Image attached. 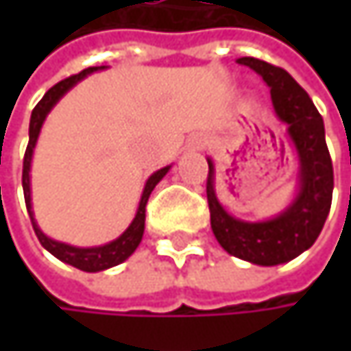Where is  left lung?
<instances>
[{
  "mask_svg": "<svg viewBox=\"0 0 351 351\" xmlns=\"http://www.w3.org/2000/svg\"><path fill=\"white\" fill-rule=\"evenodd\" d=\"M240 64L256 71L270 87L272 106L280 121L289 125L299 154V193L295 201L268 221H244L230 215L215 195V169L211 158L207 175V203L211 213V230L221 247L260 266H276L289 262L309 250L319 238L329 215L333 195V167L325 144L323 117L319 115L307 91L280 66L242 56Z\"/></svg>",
  "mask_w": 351,
  "mask_h": 351,
  "instance_id": "1",
  "label": "left lung"
}]
</instances>
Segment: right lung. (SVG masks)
<instances>
[{"instance_id": "add662e5", "label": "right lung", "mask_w": 351, "mask_h": 351, "mask_svg": "<svg viewBox=\"0 0 351 351\" xmlns=\"http://www.w3.org/2000/svg\"><path fill=\"white\" fill-rule=\"evenodd\" d=\"M95 71H99V66L85 69L79 75H73V77L56 83L38 101V106L32 109V117H30V142H28V148H26V154H24V171H22V186H24L26 207H28V213H30V219H32V226H34V232L36 236H38V240H40V244L44 245L52 256H56L58 260H62V262L79 268V270H85V272H99V270H106V268H111V266H117V264H121L123 260H128L136 252V247L140 245L142 236H144V221H146V203H148V197L154 191V186L162 180V176L167 175L169 169H171V167H165V169L156 171L154 175L146 180V186H144V193H142V199H140L138 213H136L134 221L130 223V228L117 240H113V242H109L106 245H95V247H75V245L50 240L48 236L42 234V230L38 228V223H36L34 219L32 195H30V167H32V154H34L36 140H38L40 128H42L44 119H46L48 111L58 104V99L69 89H73L79 81H83L87 75H91Z\"/></svg>"}]
</instances>
